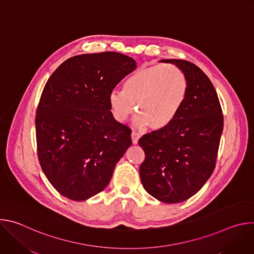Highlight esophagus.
I'll list each match as a JSON object with an SVG mask.
<instances>
[{
    "label": "esophagus",
    "mask_w": 254,
    "mask_h": 254,
    "mask_svg": "<svg viewBox=\"0 0 254 254\" xmlns=\"http://www.w3.org/2000/svg\"><path fill=\"white\" fill-rule=\"evenodd\" d=\"M130 136H131V141H132V143H133V144L137 143V141H138V138H139V134H138L136 131L132 130V131H131V134H130Z\"/></svg>",
    "instance_id": "esophagus-1"
}]
</instances>
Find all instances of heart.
Instances as JSON below:
<instances>
[{
	"mask_svg": "<svg viewBox=\"0 0 254 254\" xmlns=\"http://www.w3.org/2000/svg\"><path fill=\"white\" fill-rule=\"evenodd\" d=\"M188 93L184 72L173 65H155L137 69L124 82L123 90L108 96L114 118L126 122L134 112L133 125L161 129L170 125L182 108Z\"/></svg>",
	"mask_w": 254,
	"mask_h": 254,
	"instance_id": "b5f03b06",
	"label": "heart"
}]
</instances>
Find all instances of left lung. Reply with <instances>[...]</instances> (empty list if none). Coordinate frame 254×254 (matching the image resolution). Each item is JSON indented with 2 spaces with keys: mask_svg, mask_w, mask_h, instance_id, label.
I'll list each match as a JSON object with an SVG mask.
<instances>
[{
  "mask_svg": "<svg viewBox=\"0 0 254 254\" xmlns=\"http://www.w3.org/2000/svg\"><path fill=\"white\" fill-rule=\"evenodd\" d=\"M161 62L173 63L184 72L188 93L170 125L139 138L138 144L146 155L139 177L150 195L174 204L194 196L212 175L223 115L212 82L197 65L182 59Z\"/></svg>",
  "mask_w": 254,
  "mask_h": 254,
  "instance_id": "left-lung-1",
  "label": "left lung"
}]
</instances>
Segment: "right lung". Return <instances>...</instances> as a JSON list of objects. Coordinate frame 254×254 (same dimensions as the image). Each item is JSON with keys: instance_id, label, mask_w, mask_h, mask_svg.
<instances>
[{"instance_id": "1", "label": "right lung", "mask_w": 254, "mask_h": 254, "mask_svg": "<svg viewBox=\"0 0 254 254\" xmlns=\"http://www.w3.org/2000/svg\"><path fill=\"white\" fill-rule=\"evenodd\" d=\"M135 67L118 52L76 55L46 82L35 118L37 155L62 196L84 201L110 183L131 138L129 128L115 120L108 96Z\"/></svg>"}]
</instances>
